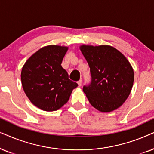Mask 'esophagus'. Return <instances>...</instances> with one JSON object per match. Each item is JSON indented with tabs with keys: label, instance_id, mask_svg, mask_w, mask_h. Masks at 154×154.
Returning a JSON list of instances; mask_svg holds the SVG:
<instances>
[{
	"label": "esophagus",
	"instance_id": "esophagus-1",
	"mask_svg": "<svg viewBox=\"0 0 154 154\" xmlns=\"http://www.w3.org/2000/svg\"><path fill=\"white\" fill-rule=\"evenodd\" d=\"M82 82L81 79H80V80H79L78 82H77V84H78V87H80L81 86H82Z\"/></svg>",
	"mask_w": 154,
	"mask_h": 154
}]
</instances>
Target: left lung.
<instances>
[{"label":"left lung","instance_id":"obj_1","mask_svg":"<svg viewBox=\"0 0 154 154\" xmlns=\"http://www.w3.org/2000/svg\"><path fill=\"white\" fill-rule=\"evenodd\" d=\"M80 50L90 67L91 81L83 91L91 105L108 112L120 107L130 95L134 71L125 56L108 45H82Z\"/></svg>","mask_w":154,"mask_h":154}]
</instances>
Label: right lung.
Returning <instances> with one entry per match:
<instances>
[{
  "label": "right lung",
  "mask_w": 154,
  "mask_h": 154,
  "mask_svg": "<svg viewBox=\"0 0 154 154\" xmlns=\"http://www.w3.org/2000/svg\"><path fill=\"white\" fill-rule=\"evenodd\" d=\"M68 47L49 45L32 55L22 69L24 93L36 107L45 111L58 110L68 101L78 86L61 66Z\"/></svg>",
  "instance_id": "obj_1"
}]
</instances>
